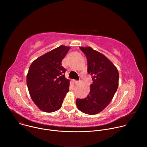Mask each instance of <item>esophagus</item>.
<instances>
[{"mask_svg": "<svg viewBox=\"0 0 147 147\" xmlns=\"http://www.w3.org/2000/svg\"><path fill=\"white\" fill-rule=\"evenodd\" d=\"M79 82H80L79 81H77V80H75V81H74V82H75L76 84H78Z\"/></svg>", "mask_w": 147, "mask_h": 147, "instance_id": "obj_1", "label": "esophagus"}]
</instances>
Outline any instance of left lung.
<instances>
[{"mask_svg":"<svg viewBox=\"0 0 147 147\" xmlns=\"http://www.w3.org/2000/svg\"><path fill=\"white\" fill-rule=\"evenodd\" d=\"M87 57L88 73L93 81L90 92L83 99H77V108L87 115L102 112L112 100L119 86V74L116 67L104 55L89 47H80Z\"/></svg>","mask_w":147,"mask_h":147,"instance_id":"left-lung-1","label":"left lung"}]
</instances>
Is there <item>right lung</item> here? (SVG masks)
Here are the masks:
<instances>
[{
  "label": "right lung",
  "instance_id": "right-lung-1",
  "mask_svg": "<svg viewBox=\"0 0 147 147\" xmlns=\"http://www.w3.org/2000/svg\"><path fill=\"white\" fill-rule=\"evenodd\" d=\"M70 47L61 45L35 59L27 75V84L34 103L42 111L51 113L60 109L69 91L70 80L61 61Z\"/></svg>",
  "mask_w": 147,
  "mask_h": 147
}]
</instances>
